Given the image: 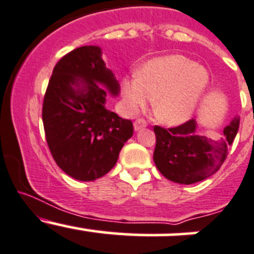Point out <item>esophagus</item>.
I'll use <instances>...</instances> for the list:
<instances>
[{"label":"esophagus","mask_w":254,"mask_h":254,"mask_svg":"<svg viewBox=\"0 0 254 254\" xmlns=\"http://www.w3.org/2000/svg\"><path fill=\"white\" fill-rule=\"evenodd\" d=\"M134 129L135 130H138V129H140V128H143V127H145L148 125V122L145 121L144 119H137L134 121Z\"/></svg>","instance_id":"34e87169"}]
</instances>
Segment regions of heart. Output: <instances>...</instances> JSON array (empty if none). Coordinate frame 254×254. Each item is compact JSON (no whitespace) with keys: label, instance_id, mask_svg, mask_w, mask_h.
Listing matches in <instances>:
<instances>
[{"label":"heart","instance_id":"b5f03b06","mask_svg":"<svg viewBox=\"0 0 254 254\" xmlns=\"http://www.w3.org/2000/svg\"><path fill=\"white\" fill-rule=\"evenodd\" d=\"M209 85V74L184 55H165L145 63L139 75H128L122 91L130 111L144 107L152 99L153 112L169 126L184 124L196 107Z\"/></svg>","mask_w":254,"mask_h":254}]
</instances>
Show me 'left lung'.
I'll return each mask as SVG.
<instances>
[{
    "instance_id": "8db88e82",
    "label": "left lung",
    "mask_w": 254,
    "mask_h": 254,
    "mask_svg": "<svg viewBox=\"0 0 254 254\" xmlns=\"http://www.w3.org/2000/svg\"><path fill=\"white\" fill-rule=\"evenodd\" d=\"M240 119L223 128L221 139L196 133L195 120L177 127L154 126L155 149L153 159L167 179L179 184H194L215 174L227 158V147L235 140Z\"/></svg>"
}]
</instances>
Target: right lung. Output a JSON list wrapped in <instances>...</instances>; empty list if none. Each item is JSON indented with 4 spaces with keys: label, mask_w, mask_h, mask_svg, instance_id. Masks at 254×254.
<instances>
[{
    "label": "right lung",
    "mask_w": 254,
    "mask_h": 254,
    "mask_svg": "<svg viewBox=\"0 0 254 254\" xmlns=\"http://www.w3.org/2000/svg\"><path fill=\"white\" fill-rule=\"evenodd\" d=\"M79 82L84 89L75 90ZM119 94V82L105 66L101 49L76 48L54 66L43 101L45 139L58 167L82 182L101 178L116 164L133 125L105 107L106 91Z\"/></svg>",
    "instance_id": "obj_1"
}]
</instances>
